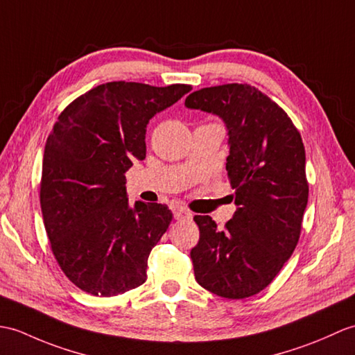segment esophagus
<instances>
[{
  "instance_id": "esophagus-1",
  "label": "esophagus",
  "mask_w": 355,
  "mask_h": 355,
  "mask_svg": "<svg viewBox=\"0 0 355 355\" xmlns=\"http://www.w3.org/2000/svg\"><path fill=\"white\" fill-rule=\"evenodd\" d=\"M174 218L175 219H192V213L189 211L186 207H181V205H175L174 209Z\"/></svg>"
}]
</instances>
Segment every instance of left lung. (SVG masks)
I'll return each mask as SVG.
<instances>
[{"instance_id": "8db88e82", "label": "left lung", "mask_w": 355, "mask_h": 355, "mask_svg": "<svg viewBox=\"0 0 355 355\" xmlns=\"http://www.w3.org/2000/svg\"><path fill=\"white\" fill-rule=\"evenodd\" d=\"M184 104L227 123V172L237 204L222 232L210 216L193 218L195 278L222 298H250L272 283L300 241L309 201L301 135L282 107L250 85L204 87Z\"/></svg>"}]
</instances>
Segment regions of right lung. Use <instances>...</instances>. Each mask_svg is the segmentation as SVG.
I'll use <instances>...</instances> for the list:
<instances>
[{"label":"right lung","instance_id":"1","mask_svg":"<svg viewBox=\"0 0 355 355\" xmlns=\"http://www.w3.org/2000/svg\"><path fill=\"white\" fill-rule=\"evenodd\" d=\"M191 90L110 81L57 118L45 145L40 207L54 257L78 289L116 296L145 283L172 211L157 202L130 207L123 174L145 159L146 123Z\"/></svg>","mask_w":355,"mask_h":355}]
</instances>
